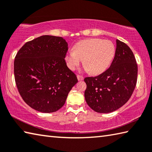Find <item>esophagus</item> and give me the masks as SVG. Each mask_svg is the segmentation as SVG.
Segmentation results:
<instances>
[{"mask_svg":"<svg viewBox=\"0 0 152 152\" xmlns=\"http://www.w3.org/2000/svg\"><path fill=\"white\" fill-rule=\"evenodd\" d=\"M77 78H78V81H81L84 80V77L82 76H80V75H77Z\"/></svg>","mask_w":152,"mask_h":152,"instance_id":"obj_1","label":"esophagus"}]
</instances>
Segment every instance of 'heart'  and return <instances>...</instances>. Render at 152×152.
<instances>
[{"label":"heart","instance_id":"b5f03b06","mask_svg":"<svg viewBox=\"0 0 152 152\" xmlns=\"http://www.w3.org/2000/svg\"><path fill=\"white\" fill-rule=\"evenodd\" d=\"M114 44L100 38L79 41L65 56L68 68L74 70L83 60L86 70L93 74L104 72L109 67L115 55Z\"/></svg>","mask_w":152,"mask_h":152}]
</instances>
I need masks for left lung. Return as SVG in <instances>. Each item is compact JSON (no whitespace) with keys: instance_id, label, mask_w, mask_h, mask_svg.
Segmentation results:
<instances>
[{"instance_id":"left-lung-1","label":"left lung","mask_w":152,"mask_h":152,"mask_svg":"<svg viewBox=\"0 0 152 152\" xmlns=\"http://www.w3.org/2000/svg\"><path fill=\"white\" fill-rule=\"evenodd\" d=\"M137 66L129 46L116 40L114 58L110 67L99 76L84 78V97L91 108L98 113L119 109L129 100L136 87Z\"/></svg>"}]
</instances>
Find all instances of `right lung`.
<instances>
[{"instance_id": "obj_1", "label": "right lung", "mask_w": 152, "mask_h": 152, "mask_svg": "<svg viewBox=\"0 0 152 152\" xmlns=\"http://www.w3.org/2000/svg\"><path fill=\"white\" fill-rule=\"evenodd\" d=\"M68 46L62 37L45 35L26 42L16 54V86L23 100L35 110L56 112L78 82L64 60Z\"/></svg>"}]
</instances>
